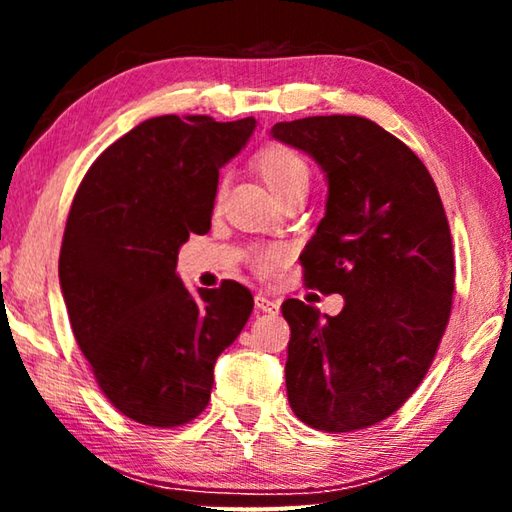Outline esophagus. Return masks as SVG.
<instances>
[{"label":"esophagus","instance_id":"34e87169","mask_svg":"<svg viewBox=\"0 0 512 512\" xmlns=\"http://www.w3.org/2000/svg\"><path fill=\"white\" fill-rule=\"evenodd\" d=\"M255 307L257 311H262V314H277V311H280V302L273 300L271 296H266V293H257Z\"/></svg>","mask_w":512,"mask_h":512}]
</instances>
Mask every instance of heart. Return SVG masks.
<instances>
[{"instance_id":"heart-1","label":"heart","mask_w":512,"mask_h":512,"mask_svg":"<svg viewBox=\"0 0 512 512\" xmlns=\"http://www.w3.org/2000/svg\"><path fill=\"white\" fill-rule=\"evenodd\" d=\"M255 169L266 187L275 194L277 201L298 192H307L309 189V167L305 158L298 151L289 149L282 144L264 146L262 151L255 155ZM282 250L277 248H262L257 250L253 257V264L259 273H271L273 268L280 264Z\"/></svg>"}]
</instances>
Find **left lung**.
<instances>
[{
  "mask_svg": "<svg viewBox=\"0 0 512 512\" xmlns=\"http://www.w3.org/2000/svg\"><path fill=\"white\" fill-rule=\"evenodd\" d=\"M271 135L325 173V216L300 262L307 287L345 300L339 316L284 300L289 404L320 431L372 427L413 395L445 334L454 250L443 201L418 155L370 119L280 121Z\"/></svg>",
  "mask_w": 512,
  "mask_h": 512,
  "instance_id": "1",
  "label": "left lung"
}]
</instances>
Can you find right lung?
<instances>
[{
	"label": "right lung",
	"mask_w": 512,
	"mask_h": 512,
	"mask_svg": "<svg viewBox=\"0 0 512 512\" xmlns=\"http://www.w3.org/2000/svg\"><path fill=\"white\" fill-rule=\"evenodd\" d=\"M255 117L162 115L110 144L67 216L58 277L72 332L117 411L180 427L210 402L214 363L253 311L239 282L192 296L176 273L189 235L210 230L219 169Z\"/></svg>",
	"instance_id": "add662e5"
}]
</instances>
